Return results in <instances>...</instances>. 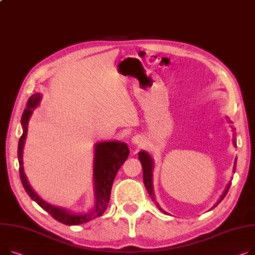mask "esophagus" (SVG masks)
<instances>
[{
    "instance_id": "1",
    "label": "esophagus",
    "mask_w": 255,
    "mask_h": 255,
    "mask_svg": "<svg viewBox=\"0 0 255 255\" xmlns=\"http://www.w3.org/2000/svg\"><path fill=\"white\" fill-rule=\"evenodd\" d=\"M132 142H133L134 144H139V143L141 142V138H140L139 136H134V137L132 138Z\"/></svg>"
}]
</instances>
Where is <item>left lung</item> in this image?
Listing matches in <instances>:
<instances>
[{
    "label": "left lung",
    "instance_id": "left-lung-1",
    "mask_svg": "<svg viewBox=\"0 0 255 255\" xmlns=\"http://www.w3.org/2000/svg\"><path fill=\"white\" fill-rule=\"evenodd\" d=\"M230 123H231V121H230ZM235 145H236V141H235ZM138 156H139V161L141 162V165H142V172H143V182H144V185H145V189L147 190V193L149 194V196L151 197V199H152V201H155L156 202V200H155V197H154V189H152V173H151V171H152V167H154V164H152V160H151V158H150V156L147 154V152H145V151H140L139 154H138ZM236 163H237V160L235 161V168H234V172H235V169H236ZM230 186H231V183H229V185H228V188L226 189V191H225V193H224V195L220 197V199H219V201H218V203H220L223 201V199L226 197V195L228 194V192H229V189H230ZM217 203V204H218ZM216 204V205H217ZM156 205H157V207L159 208V210H161L162 212H164V213H166L160 206H159V204L158 203L156 202ZM215 205V206H216Z\"/></svg>",
    "mask_w": 255,
    "mask_h": 255
}]
</instances>
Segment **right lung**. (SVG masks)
<instances>
[{
  "mask_svg": "<svg viewBox=\"0 0 255 255\" xmlns=\"http://www.w3.org/2000/svg\"><path fill=\"white\" fill-rule=\"evenodd\" d=\"M40 99L41 95L39 93L31 95L26 104V109L24 110L21 117L23 133L18 142L17 155H18L19 174L22 185L28 196L33 201L37 202L45 211H47L57 222L66 226H76L88 223L89 220L103 215L107 210L114 179L117 175V172L119 171V169H120V167L127 160L129 156V148L126 143L119 141H105L96 144L94 157V184L96 205L92 212L86 214H72L66 210L48 204V203L43 201L30 188L22 166V150L27 133V123L32 113V109H35L39 105Z\"/></svg>",
  "mask_w": 255,
  "mask_h": 255,
  "instance_id": "right-lung-1",
  "label": "right lung"
}]
</instances>
